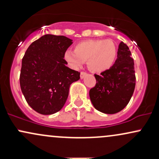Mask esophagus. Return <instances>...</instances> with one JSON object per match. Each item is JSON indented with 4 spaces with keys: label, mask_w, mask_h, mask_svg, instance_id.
<instances>
[{
    "label": "esophagus",
    "mask_w": 159,
    "mask_h": 159,
    "mask_svg": "<svg viewBox=\"0 0 159 159\" xmlns=\"http://www.w3.org/2000/svg\"><path fill=\"white\" fill-rule=\"evenodd\" d=\"M87 75V72H81V74H80V77H81V78L82 79V78H84V76Z\"/></svg>",
    "instance_id": "obj_1"
}]
</instances>
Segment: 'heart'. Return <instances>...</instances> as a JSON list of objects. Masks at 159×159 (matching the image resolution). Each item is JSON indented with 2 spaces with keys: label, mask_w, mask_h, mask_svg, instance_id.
<instances>
[{
  "label": "heart",
  "mask_w": 159,
  "mask_h": 159,
  "mask_svg": "<svg viewBox=\"0 0 159 159\" xmlns=\"http://www.w3.org/2000/svg\"><path fill=\"white\" fill-rule=\"evenodd\" d=\"M116 55L117 48L111 39H89L78 43L74 51H66L64 59L73 68H79L87 61L91 71L103 72L113 66Z\"/></svg>",
  "instance_id": "heart-1"
}]
</instances>
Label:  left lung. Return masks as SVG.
Masks as SVG:
<instances>
[{"instance_id":"left-lung-1","label":"left lung","mask_w":159,"mask_h":159,"mask_svg":"<svg viewBox=\"0 0 159 159\" xmlns=\"http://www.w3.org/2000/svg\"><path fill=\"white\" fill-rule=\"evenodd\" d=\"M126 44L121 42L117 58L110 69L95 74L96 84L90 90V98L96 110L113 114L128 105L135 87L134 63Z\"/></svg>"}]
</instances>
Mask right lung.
<instances>
[{"label": "right lung", "mask_w": 159, "mask_h": 159, "mask_svg": "<svg viewBox=\"0 0 159 159\" xmlns=\"http://www.w3.org/2000/svg\"><path fill=\"white\" fill-rule=\"evenodd\" d=\"M72 40L64 36L46 34L33 42L21 62L20 87L27 104L41 114L61 110L72 82L80 72L67 67L63 59Z\"/></svg>", "instance_id": "obj_1"}]
</instances>
